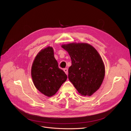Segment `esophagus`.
I'll return each instance as SVG.
<instances>
[{
  "label": "esophagus",
  "mask_w": 131,
  "mask_h": 131,
  "mask_svg": "<svg viewBox=\"0 0 131 131\" xmlns=\"http://www.w3.org/2000/svg\"><path fill=\"white\" fill-rule=\"evenodd\" d=\"M64 71L65 72V73L66 74V75H68V69L67 68H65L64 69Z\"/></svg>",
  "instance_id": "34e87169"
}]
</instances>
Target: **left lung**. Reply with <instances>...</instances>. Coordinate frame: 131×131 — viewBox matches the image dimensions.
Masks as SVG:
<instances>
[{
    "label": "left lung",
    "mask_w": 131,
    "mask_h": 131,
    "mask_svg": "<svg viewBox=\"0 0 131 131\" xmlns=\"http://www.w3.org/2000/svg\"><path fill=\"white\" fill-rule=\"evenodd\" d=\"M61 47L72 60L68 79L82 95L91 96L99 89L105 77V65L98 52L86 43H72Z\"/></svg>",
    "instance_id": "8db88e82"
}]
</instances>
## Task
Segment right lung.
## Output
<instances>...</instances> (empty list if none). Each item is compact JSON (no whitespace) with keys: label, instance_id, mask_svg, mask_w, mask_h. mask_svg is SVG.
<instances>
[{"label":"right lung","instance_id":"right-lung-1","mask_svg":"<svg viewBox=\"0 0 131 131\" xmlns=\"http://www.w3.org/2000/svg\"><path fill=\"white\" fill-rule=\"evenodd\" d=\"M31 76L36 88L47 97L56 93L67 78L65 72L58 67L51 47L37 54L32 66Z\"/></svg>","mask_w":131,"mask_h":131}]
</instances>
